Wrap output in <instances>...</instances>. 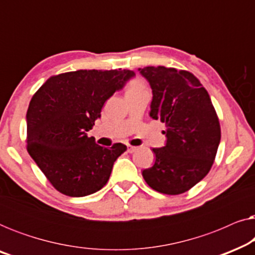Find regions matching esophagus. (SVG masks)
Masks as SVG:
<instances>
[{"label":"esophagus","mask_w":255,"mask_h":255,"mask_svg":"<svg viewBox=\"0 0 255 255\" xmlns=\"http://www.w3.org/2000/svg\"><path fill=\"white\" fill-rule=\"evenodd\" d=\"M137 151V147L135 146H131V145H128V153H133Z\"/></svg>","instance_id":"obj_1"}]
</instances>
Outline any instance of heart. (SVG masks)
I'll use <instances>...</instances> for the list:
<instances>
[{"label": "heart", "mask_w": 255, "mask_h": 255, "mask_svg": "<svg viewBox=\"0 0 255 255\" xmlns=\"http://www.w3.org/2000/svg\"><path fill=\"white\" fill-rule=\"evenodd\" d=\"M137 89H144V83H142L139 79H134L130 82L128 92H130V90H137Z\"/></svg>", "instance_id": "obj_1"}]
</instances>
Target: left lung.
<instances>
[{
    "label": "left lung",
    "mask_w": 255,
    "mask_h": 255,
    "mask_svg": "<svg viewBox=\"0 0 255 255\" xmlns=\"http://www.w3.org/2000/svg\"><path fill=\"white\" fill-rule=\"evenodd\" d=\"M152 88L149 116L166 125L167 141L153 148L155 162L142 170L152 189L179 195L200 182L210 170L221 141V125L210 96L187 71L138 68Z\"/></svg>",
    "instance_id": "obj_1"
}]
</instances>
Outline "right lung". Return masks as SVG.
<instances>
[{
    "instance_id": "obj_1",
    "label": "right lung",
    "mask_w": 255,
    "mask_h": 255,
    "mask_svg": "<svg viewBox=\"0 0 255 255\" xmlns=\"http://www.w3.org/2000/svg\"><path fill=\"white\" fill-rule=\"evenodd\" d=\"M134 75L121 68L62 73L51 76L31 99L27 152L61 194L82 197L106 186L127 146L102 147L87 132L101 117L106 101Z\"/></svg>"
}]
</instances>
